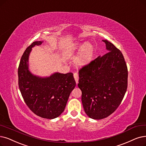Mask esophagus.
<instances>
[{"mask_svg": "<svg viewBox=\"0 0 146 146\" xmlns=\"http://www.w3.org/2000/svg\"><path fill=\"white\" fill-rule=\"evenodd\" d=\"M74 77L75 78V82H76V83L77 84L78 83V78H79V77H78V74L77 72H74Z\"/></svg>", "mask_w": 146, "mask_h": 146, "instance_id": "34e87169", "label": "esophagus"}]
</instances>
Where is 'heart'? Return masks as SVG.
<instances>
[{
  "label": "heart",
  "mask_w": 146,
  "mask_h": 146,
  "mask_svg": "<svg viewBox=\"0 0 146 146\" xmlns=\"http://www.w3.org/2000/svg\"><path fill=\"white\" fill-rule=\"evenodd\" d=\"M74 48L75 50L81 49L77 57V62L78 64L84 65L90 62L93 52V48L91 44L86 42L83 45L78 44L75 45Z\"/></svg>",
  "instance_id": "heart-1"
}]
</instances>
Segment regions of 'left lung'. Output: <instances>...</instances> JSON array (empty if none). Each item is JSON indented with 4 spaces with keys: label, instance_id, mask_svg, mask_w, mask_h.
Instances as JSON below:
<instances>
[{
    "label": "left lung",
    "instance_id": "1",
    "mask_svg": "<svg viewBox=\"0 0 146 146\" xmlns=\"http://www.w3.org/2000/svg\"><path fill=\"white\" fill-rule=\"evenodd\" d=\"M108 52L79 69L78 86L85 113L90 118L107 117L116 110L127 87L128 71L120 50L103 40Z\"/></svg>",
    "mask_w": 146,
    "mask_h": 146
}]
</instances>
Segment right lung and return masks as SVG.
I'll return each mask as SVG.
<instances>
[{"label":"right lung","instance_id":"right-lung-1","mask_svg":"<svg viewBox=\"0 0 146 146\" xmlns=\"http://www.w3.org/2000/svg\"><path fill=\"white\" fill-rule=\"evenodd\" d=\"M41 44V41L33 42L22 55L18 69L19 86L23 100L34 114L52 119L63 112L76 83L71 72L55 73L42 78L29 72L28 59L32 48Z\"/></svg>","mask_w":146,"mask_h":146}]
</instances>
